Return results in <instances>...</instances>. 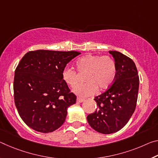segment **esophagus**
I'll return each mask as SVG.
<instances>
[{
    "label": "esophagus",
    "mask_w": 158,
    "mask_h": 158,
    "mask_svg": "<svg viewBox=\"0 0 158 158\" xmlns=\"http://www.w3.org/2000/svg\"><path fill=\"white\" fill-rule=\"evenodd\" d=\"M84 101H85L84 99L81 98H77V101L78 102H84Z\"/></svg>",
    "instance_id": "esophagus-1"
}]
</instances>
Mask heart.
I'll return each instance as SVG.
<instances>
[{
  "label": "heart",
  "mask_w": 158,
  "mask_h": 158,
  "mask_svg": "<svg viewBox=\"0 0 158 158\" xmlns=\"http://www.w3.org/2000/svg\"><path fill=\"white\" fill-rule=\"evenodd\" d=\"M76 66L80 73H86L84 78L86 83L73 89L74 93L81 97L92 96L98 89L102 91L109 88L117 76L116 63L109 56L86 55L77 60ZM62 78L71 87L78 83L77 72L72 67H64L62 72Z\"/></svg>",
  "instance_id": "1"
}]
</instances>
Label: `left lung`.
<instances>
[{
    "label": "left lung",
    "mask_w": 158,
    "mask_h": 158,
    "mask_svg": "<svg viewBox=\"0 0 158 158\" xmlns=\"http://www.w3.org/2000/svg\"><path fill=\"white\" fill-rule=\"evenodd\" d=\"M109 52L116 63V78L108 89L95 97L98 108L87 116L90 126L103 134L118 131L129 122L136 109L139 87L134 61L120 52Z\"/></svg>",
    "instance_id": "left-lung-1"
}]
</instances>
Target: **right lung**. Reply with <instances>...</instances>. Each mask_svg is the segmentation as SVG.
I'll return each mask as SVG.
<instances>
[{"label": "right lung", "mask_w": 158, "mask_h": 158, "mask_svg": "<svg viewBox=\"0 0 158 158\" xmlns=\"http://www.w3.org/2000/svg\"><path fill=\"white\" fill-rule=\"evenodd\" d=\"M79 54L37 50L22 57L15 72L14 99L19 116L30 128L49 133L63 124L77 96L63 81L62 72Z\"/></svg>", "instance_id": "add662e5"}]
</instances>
